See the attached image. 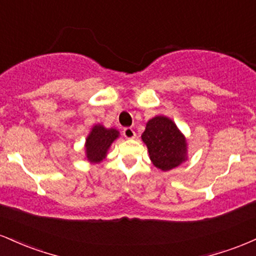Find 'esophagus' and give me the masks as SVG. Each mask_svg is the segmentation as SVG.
<instances>
[{
	"mask_svg": "<svg viewBox=\"0 0 256 256\" xmlns=\"http://www.w3.org/2000/svg\"><path fill=\"white\" fill-rule=\"evenodd\" d=\"M122 134H124V137L128 138V140H132V138L136 137V132H134V128H125Z\"/></svg>",
	"mask_w": 256,
	"mask_h": 256,
	"instance_id": "esophagus-1",
	"label": "esophagus"
}]
</instances>
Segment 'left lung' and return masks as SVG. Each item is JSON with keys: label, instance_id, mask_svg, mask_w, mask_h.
<instances>
[{"label": "left lung", "instance_id": "left-lung-1", "mask_svg": "<svg viewBox=\"0 0 256 256\" xmlns=\"http://www.w3.org/2000/svg\"><path fill=\"white\" fill-rule=\"evenodd\" d=\"M140 137L152 165L161 171H170L188 160L186 137L168 116H156L148 120Z\"/></svg>", "mask_w": 256, "mask_h": 256}]
</instances>
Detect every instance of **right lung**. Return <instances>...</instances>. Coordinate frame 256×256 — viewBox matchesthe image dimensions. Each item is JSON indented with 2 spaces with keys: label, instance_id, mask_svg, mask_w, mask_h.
I'll list each match as a JSON object with an SVG mask.
<instances>
[{
  "label": "right lung",
  "instance_id": "1",
  "mask_svg": "<svg viewBox=\"0 0 256 256\" xmlns=\"http://www.w3.org/2000/svg\"><path fill=\"white\" fill-rule=\"evenodd\" d=\"M120 132L116 128H107L102 124H95L85 138V158L90 164H100L107 158L112 143L119 138Z\"/></svg>",
  "mask_w": 256,
  "mask_h": 256
}]
</instances>
